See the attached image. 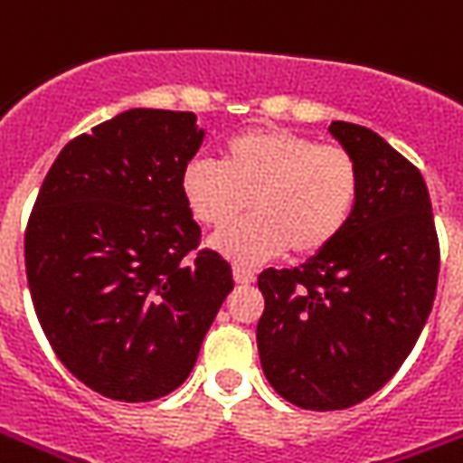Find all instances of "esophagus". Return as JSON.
I'll return each mask as SVG.
<instances>
[{
	"label": "esophagus",
	"instance_id": "34e87169",
	"mask_svg": "<svg viewBox=\"0 0 463 463\" xmlns=\"http://www.w3.org/2000/svg\"><path fill=\"white\" fill-rule=\"evenodd\" d=\"M232 279H235V284H253L256 281V271H250L245 266H235L232 269Z\"/></svg>",
	"mask_w": 463,
	"mask_h": 463
}]
</instances>
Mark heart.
I'll return each mask as SVG.
<instances>
[{
  "label": "heart",
  "mask_w": 463,
  "mask_h": 463,
  "mask_svg": "<svg viewBox=\"0 0 463 463\" xmlns=\"http://www.w3.org/2000/svg\"><path fill=\"white\" fill-rule=\"evenodd\" d=\"M182 197L200 225L228 228L213 238L235 263H260L288 248L314 256L347 228L360 197V169L347 149L284 128H248L222 146L220 162L192 159L179 177Z\"/></svg>",
  "instance_id": "heart-1"
}]
</instances>
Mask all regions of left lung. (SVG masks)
<instances>
[{
	"instance_id": "1",
	"label": "left lung",
	"mask_w": 463,
	"mask_h": 463,
	"mask_svg": "<svg viewBox=\"0 0 463 463\" xmlns=\"http://www.w3.org/2000/svg\"><path fill=\"white\" fill-rule=\"evenodd\" d=\"M329 134L360 169L347 228L298 269L258 276L260 367L304 411H342L383 388L420 337L439 284L420 172L364 126L332 121Z\"/></svg>"
}]
</instances>
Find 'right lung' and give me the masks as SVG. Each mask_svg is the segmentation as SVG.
<instances>
[{
	"label": "right lung",
	"instance_id": "add662e5",
	"mask_svg": "<svg viewBox=\"0 0 463 463\" xmlns=\"http://www.w3.org/2000/svg\"><path fill=\"white\" fill-rule=\"evenodd\" d=\"M205 128L190 111L128 109L62 146L24 232L34 314L83 385L146 403L177 390L232 291L200 250L179 187Z\"/></svg>",
	"mask_w": 463,
	"mask_h": 463
}]
</instances>
